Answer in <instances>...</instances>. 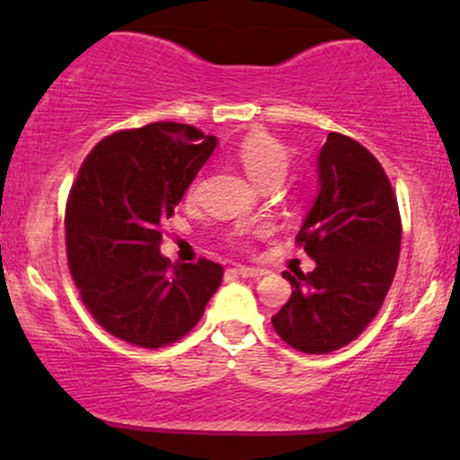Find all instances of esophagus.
<instances>
[{
    "label": "esophagus",
    "mask_w": 460,
    "mask_h": 460,
    "mask_svg": "<svg viewBox=\"0 0 460 460\" xmlns=\"http://www.w3.org/2000/svg\"><path fill=\"white\" fill-rule=\"evenodd\" d=\"M234 272L240 274L242 279H260L266 274V270H261V268H251V266H237Z\"/></svg>",
    "instance_id": "obj_1"
}]
</instances>
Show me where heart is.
<instances>
[{
  "label": "heart",
  "instance_id": "b5f03b06",
  "mask_svg": "<svg viewBox=\"0 0 460 460\" xmlns=\"http://www.w3.org/2000/svg\"><path fill=\"white\" fill-rule=\"evenodd\" d=\"M237 160L246 175L255 183H266L270 179L285 177L289 166V153L277 138L263 131H252L237 146ZM194 192V186L190 188V194Z\"/></svg>",
  "mask_w": 460,
  "mask_h": 460
}]
</instances>
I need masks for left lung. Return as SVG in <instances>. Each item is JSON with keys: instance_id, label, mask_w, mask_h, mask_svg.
<instances>
[{"instance_id": "1", "label": "left lung", "mask_w": 460, "mask_h": 460, "mask_svg": "<svg viewBox=\"0 0 460 460\" xmlns=\"http://www.w3.org/2000/svg\"><path fill=\"white\" fill-rule=\"evenodd\" d=\"M318 197L296 242L315 268L283 272L292 296L272 326L307 355L350 344L381 309L400 257L398 200L383 166L366 146L331 131L318 153Z\"/></svg>"}]
</instances>
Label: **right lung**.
<instances>
[{"label":"right lung","mask_w":460,"mask_h":460,"mask_svg":"<svg viewBox=\"0 0 460 460\" xmlns=\"http://www.w3.org/2000/svg\"><path fill=\"white\" fill-rule=\"evenodd\" d=\"M216 145V136L164 120L108 136L79 168L65 214L68 268L93 318L119 340L172 344L223 281L220 263H171L160 252L162 223Z\"/></svg>","instance_id":"1"}]
</instances>
